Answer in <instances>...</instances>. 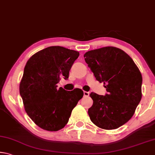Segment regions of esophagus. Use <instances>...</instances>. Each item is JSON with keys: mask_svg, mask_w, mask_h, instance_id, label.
<instances>
[{"mask_svg": "<svg viewBox=\"0 0 155 155\" xmlns=\"http://www.w3.org/2000/svg\"><path fill=\"white\" fill-rule=\"evenodd\" d=\"M83 94H84V96H85V97H88L89 96H90V92H88V91H84Z\"/></svg>", "mask_w": 155, "mask_h": 155, "instance_id": "1", "label": "esophagus"}]
</instances>
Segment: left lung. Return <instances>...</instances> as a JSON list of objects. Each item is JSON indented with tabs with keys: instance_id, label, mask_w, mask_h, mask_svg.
Masks as SVG:
<instances>
[{
	"instance_id": "1",
	"label": "left lung",
	"mask_w": 155,
	"mask_h": 155,
	"mask_svg": "<svg viewBox=\"0 0 155 155\" xmlns=\"http://www.w3.org/2000/svg\"><path fill=\"white\" fill-rule=\"evenodd\" d=\"M85 61L96 79L104 83L105 96L91 92L88 109L91 121L105 130L119 128L134 114L141 99L142 77L137 65L124 51L114 46L90 51Z\"/></svg>"
}]
</instances>
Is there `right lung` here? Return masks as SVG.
Returning <instances> with one entry per match:
<instances>
[{
	"label": "right lung",
	"mask_w": 155,
	"mask_h": 155,
	"mask_svg": "<svg viewBox=\"0 0 155 155\" xmlns=\"http://www.w3.org/2000/svg\"><path fill=\"white\" fill-rule=\"evenodd\" d=\"M79 52L62 46H50L31 56L20 83L25 111L39 127L57 131L68 122L72 109L83 98L78 88L66 91L57 84L68 78Z\"/></svg>",
	"instance_id": "right-lung-1"
}]
</instances>
